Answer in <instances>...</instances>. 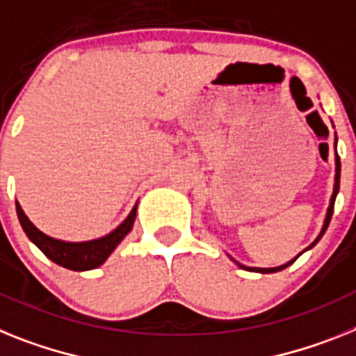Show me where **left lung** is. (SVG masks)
<instances>
[{
	"instance_id": "obj_1",
	"label": "left lung",
	"mask_w": 356,
	"mask_h": 356,
	"mask_svg": "<svg viewBox=\"0 0 356 356\" xmlns=\"http://www.w3.org/2000/svg\"><path fill=\"white\" fill-rule=\"evenodd\" d=\"M339 188H340V157H339V154H337V134H335V183H333V193H331L330 206H327V211H325L324 224H322L321 234L316 235L315 241H313V243L309 244V246H307L306 250H304V252H307V250H312V248L315 246V244L318 243V241H321L322 235H324V232H325V229H327V226H330V220H331V215H333V206H335V199H337V193H339ZM304 252H300V253H304ZM300 253H298V255L295 257V259H291V261L286 262V264L275 266V268H253V266H244V264H241V262L235 261L234 257H229V255L228 257H229V259H232V261L235 262V264L238 266V268H243V270H246V271H255V273H277V271L288 268L289 264H293V262L297 261L298 257H300Z\"/></svg>"
}]
</instances>
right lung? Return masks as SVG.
<instances>
[{
	"label": "right lung",
	"mask_w": 356,
	"mask_h": 356,
	"mask_svg": "<svg viewBox=\"0 0 356 356\" xmlns=\"http://www.w3.org/2000/svg\"><path fill=\"white\" fill-rule=\"evenodd\" d=\"M16 211L17 219H19L21 228L26 234V237L31 238V243L40 248L44 255L49 257L50 261L56 264L67 268L72 271H86L94 270L97 266L103 264L110 257V253L121 244V241L127 237L134 228L137 215V202L132 208V211L128 213V217L119 224L118 228L112 229L110 234L103 235V237L92 238V241H83V243H70V241H61V238L50 237V235L43 234L34 222L25 215L19 202L16 201Z\"/></svg>",
	"instance_id": "1"
}]
</instances>
